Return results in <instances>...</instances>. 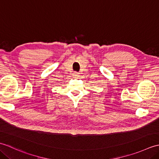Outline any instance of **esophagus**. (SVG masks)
Here are the masks:
<instances>
[{"label":"esophagus","instance_id":"34e87169","mask_svg":"<svg viewBox=\"0 0 159 159\" xmlns=\"http://www.w3.org/2000/svg\"><path fill=\"white\" fill-rule=\"evenodd\" d=\"M73 76H74V77H77V76H79V72H74V73H73Z\"/></svg>","mask_w":159,"mask_h":159}]
</instances>
